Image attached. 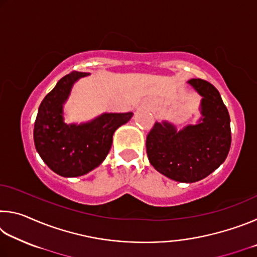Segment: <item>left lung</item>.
I'll list each match as a JSON object with an SVG mask.
<instances>
[{"label":"left lung","mask_w":257,"mask_h":257,"mask_svg":"<svg viewBox=\"0 0 257 257\" xmlns=\"http://www.w3.org/2000/svg\"><path fill=\"white\" fill-rule=\"evenodd\" d=\"M188 84L201 95L202 116L181 130L163 120L155 122L146 138V152L156 171L179 182H196L227 159L231 145L230 116L214 86L202 79Z\"/></svg>","instance_id":"8db88e82"}]
</instances>
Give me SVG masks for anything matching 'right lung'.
<instances>
[{
	"instance_id": "1",
	"label": "right lung",
	"mask_w": 257,
	"mask_h": 257,
	"mask_svg": "<svg viewBox=\"0 0 257 257\" xmlns=\"http://www.w3.org/2000/svg\"><path fill=\"white\" fill-rule=\"evenodd\" d=\"M87 72L73 71L64 76L43 99L34 125L37 153L52 171L72 178L97 168L108 154L113 134L127 123L134 113H102L82 123H66L63 105L75 82Z\"/></svg>"
}]
</instances>
